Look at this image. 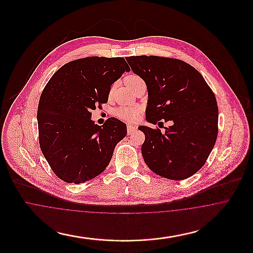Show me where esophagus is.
Instances as JSON below:
<instances>
[{"mask_svg":"<svg viewBox=\"0 0 253 253\" xmlns=\"http://www.w3.org/2000/svg\"><path fill=\"white\" fill-rule=\"evenodd\" d=\"M136 127L135 126H132V125H128L127 126V132H128V134H131L132 132H134V131H136Z\"/></svg>","mask_w":253,"mask_h":253,"instance_id":"esophagus-1","label":"esophagus"}]
</instances>
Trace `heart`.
Returning <instances> with one entry per match:
<instances>
[{
	"instance_id": "obj_1",
	"label": "heart",
	"mask_w": 253,
	"mask_h": 253,
	"mask_svg": "<svg viewBox=\"0 0 253 253\" xmlns=\"http://www.w3.org/2000/svg\"><path fill=\"white\" fill-rule=\"evenodd\" d=\"M140 81H142L141 78L136 75H129L124 79V83L129 89L132 87V85L135 84ZM116 115L122 121L133 122L139 118L140 109L137 107H122L117 110Z\"/></svg>"
}]
</instances>
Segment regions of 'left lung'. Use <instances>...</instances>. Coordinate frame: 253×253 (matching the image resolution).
Returning <instances> with one entry per match:
<instances>
[{"label": "left lung", "instance_id": "obj_1", "mask_svg": "<svg viewBox=\"0 0 253 253\" xmlns=\"http://www.w3.org/2000/svg\"><path fill=\"white\" fill-rule=\"evenodd\" d=\"M126 60L147 85L146 121L172 122L165 133L138 127L145 134L141 153L146 165L168 179L192 176L204 166L216 141L218 107L212 90L202 75L183 60L158 56Z\"/></svg>", "mask_w": 253, "mask_h": 253}]
</instances>
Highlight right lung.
I'll return each instance as SVG.
<instances>
[{
	"label": "right lung",
	"mask_w": 253,
	"mask_h": 253,
	"mask_svg": "<svg viewBox=\"0 0 253 253\" xmlns=\"http://www.w3.org/2000/svg\"><path fill=\"white\" fill-rule=\"evenodd\" d=\"M129 71L123 58L87 57L61 66L45 85L37 114L39 141L61 180L84 183L108 166L127 127L116 118L98 126L91 111L108 101L111 85Z\"/></svg>",
	"instance_id": "obj_1"
}]
</instances>
